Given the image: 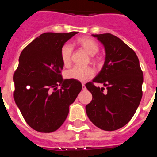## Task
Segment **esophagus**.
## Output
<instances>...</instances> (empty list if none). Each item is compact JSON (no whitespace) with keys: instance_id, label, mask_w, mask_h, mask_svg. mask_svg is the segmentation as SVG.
Instances as JSON below:
<instances>
[{"instance_id":"obj_1","label":"esophagus","mask_w":157,"mask_h":157,"mask_svg":"<svg viewBox=\"0 0 157 157\" xmlns=\"http://www.w3.org/2000/svg\"><path fill=\"white\" fill-rule=\"evenodd\" d=\"M82 90H85L86 89V86H85V84L84 83H82Z\"/></svg>"}]
</instances>
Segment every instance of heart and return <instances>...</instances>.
Instances as JSON below:
<instances>
[{"mask_svg": "<svg viewBox=\"0 0 157 157\" xmlns=\"http://www.w3.org/2000/svg\"><path fill=\"white\" fill-rule=\"evenodd\" d=\"M77 44L89 54L94 56L98 52L99 46L93 39L89 37H82L77 40ZM73 48L71 44H65L61 47L60 57L63 64L65 66H68L71 63V55ZM94 76V71L91 68H82L79 66H75L66 72V77L68 79H74L78 81H86L91 78Z\"/></svg>", "mask_w": 157, "mask_h": 157, "instance_id": "b5f03b06", "label": "heart"}]
</instances>
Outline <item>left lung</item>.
<instances>
[{
	"label": "left lung",
	"mask_w": 157,
	"mask_h": 157,
	"mask_svg": "<svg viewBox=\"0 0 157 157\" xmlns=\"http://www.w3.org/2000/svg\"><path fill=\"white\" fill-rule=\"evenodd\" d=\"M104 46L105 63L92 82L86 84L92 100L86 106L88 117L99 128L115 131L131 120L141 101L143 73L133 49L111 34L92 35ZM94 82L102 83L96 87Z\"/></svg>",
	"instance_id": "obj_1"
}]
</instances>
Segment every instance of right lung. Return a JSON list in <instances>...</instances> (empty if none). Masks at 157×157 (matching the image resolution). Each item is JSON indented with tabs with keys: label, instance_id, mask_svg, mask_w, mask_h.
I'll list each match as a JSON object with an SVG mask.
<instances>
[{
	"label": "right lung",
	"instance_id": "obj_1",
	"mask_svg": "<svg viewBox=\"0 0 157 157\" xmlns=\"http://www.w3.org/2000/svg\"><path fill=\"white\" fill-rule=\"evenodd\" d=\"M77 33H44L20 55L13 77L14 99L26 123L34 130L42 133L57 130L82 89L79 81L63 80L61 75V47Z\"/></svg>",
	"mask_w": 157,
	"mask_h": 157
}]
</instances>
